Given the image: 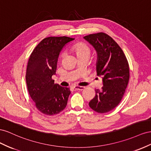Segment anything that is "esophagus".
<instances>
[{
  "label": "esophagus",
  "instance_id": "esophagus-1",
  "mask_svg": "<svg viewBox=\"0 0 151 151\" xmlns=\"http://www.w3.org/2000/svg\"><path fill=\"white\" fill-rule=\"evenodd\" d=\"M73 88H74L75 90H83L85 89V87H81V86L78 85H75Z\"/></svg>",
  "mask_w": 151,
  "mask_h": 151
}]
</instances>
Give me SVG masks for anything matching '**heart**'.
I'll use <instances>...</instances> for the list:
<instances>
[{
  "label": "heart",
  "mask_w": 151,
  "mask_h": 151,
  "mask_svg": "<svg viewBox=\"0 0 151 151\" xmlns=\"http://www.w3.org/2000/svg\"><path fill=\"white\" fill-rule=\"evenodd\" d=\"M73 50L76 54V56L79 58L84 55L89 56L90 49L89 47L83 43H77L73 47Z\"/></svg>",
  "instance_id": "heart-1"
}]
</instances>
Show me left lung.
Segmentation results:
<instances>
[{"label": "left lung", "mask_w": 151, "mask_h": 151, "mask_svg": "<svg viewBox=\"0 0 151 151\" xmlns=\"http://www.w3.org/2000/svg\"><path fill=\"white\" fill-rule=\"evenodd\" d=\"M83 38L96 51L97 75L103 81L89 106L99 113H107L119 104L125 92L130 78L128 63L121 47L107 34H91Z\"/></svg>", "instance_id": "1"}]
</instances>
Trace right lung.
I'll use <instances>...</instances> for the list:
<instances>
[{"label": "right lung", "instance_id": "1", "mask_svg": "<svg viewBox=\"0 0 151 151\" xmlns=\"http://www.w3.org/2000/svg\"><path fill=\"white\" fill-rule=\"evenodd\" d=\"M74 40L67 37H50L38 44L28 60L26 81L28 90L38 110L54 115L65 109L71 92L68 87L54 83L60 52L66 44Z\"/></svg>", "mask_w": 151, "mask_h": 151}]
</instances>
